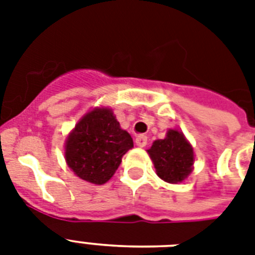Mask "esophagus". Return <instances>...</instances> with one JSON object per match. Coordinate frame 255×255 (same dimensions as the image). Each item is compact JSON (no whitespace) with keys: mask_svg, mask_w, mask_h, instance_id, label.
I'll list each match as a JSON object with an SVG mask.
<instances>
[{"mask_svg":"<svg viewBox=\"0 0 255 255\" xmlns=\"http://www.w3.org/2000/svg\"><path fill=\"white\" fill-rule=\"evenodd\" d=\"M135 143H136V145H137V147H141V148L145 147V145H147V143H148L147 136L139 135V136H137V137H136Z\"/></svg>","mask_w":255,"mask_h":255,"instance_id":"34e87169","label":"esophagus"}]
</instances>
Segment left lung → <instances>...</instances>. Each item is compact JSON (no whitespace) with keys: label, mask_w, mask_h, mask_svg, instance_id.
Wrapping results in <instances>:
<instances>
[{"label":"left lung","mask_w":255,"mask_h":255,"mask_svg":"<svg viewBox=\"0 0 255 255\" xmlns=\"http://www.w3.org/2000/svg\"><path fill=\"white\" fill-rule=\"evenodd\" d=\"M148 155L155 164L157 176L170 184L182 182L193 169V148L177 129H168L165 139L155 140Z\"/></svg>","instance_id":"obj_1"}]
</instances>
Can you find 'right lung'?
Returning <instances> with one entry per match:
<instances>
[{
  "mask_svg": "<svg viewBox=\"0 0 255 255\" xmlns=\"http://www.w3.org/2000/svg\"><path fill=\"white\" fill-rule=\"evenodd\" d=\"M131 148V135L120 128L111 108L96 107L67 136L65 159L78 177L102 185L114 176L123 155Z\"/></svg>",
  "mask_w": 255,
  "mask_h": 255,
  "instance_id": "obj_1",
  "label": "right lung"
}]
</instances>
